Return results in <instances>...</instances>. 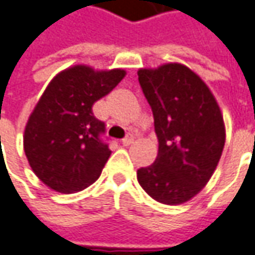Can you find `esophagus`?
Returning <instances> with one entry per match:
<instances>
[{
	"label": "esophagus",
	"mask_w": 255,
	"mask_h": 255,
	"mask_svg": "<svg viewBox=\"0 0 255 255\" xmlns=\"http://www.w3.org/2000/svg\"><path fill=\"white\" fill-rule=\"evenodd\" d=\"M132 142H134V138H132V137H127V138L123 139V145H124V147H128V145H131Z\"/></svg>",
	"instance_id": "1"
}]
</instances>
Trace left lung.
<instances>
[{
	"instance_id": "1",
	"label": "left lung",
	"mask_w": 255,
	"mask_h": 255,
	"mask_svg": "<svg viewBox=\"0 0 255 255\" xmlns=\"http://www.w3.org/2000/svg\"><path fill=\"white\" fill-rule=\"evenodd\" d=\"M154 116L158 155L137 171L151 198L177 205L198 194L216 170L226 142L224 121L205 83L183 64L138 70Z\"/></svg>"
}]
</instances>
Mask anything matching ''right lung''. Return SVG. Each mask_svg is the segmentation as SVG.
Masks as SVG:
<instances>
[{"label": "right lung", "instance_id": "right-lung-1", "mask_svg": "<svg viewBox=\"0 0 255 255\" xmlns=\"http://www.w3.org/2000/svg\"><path fill=\"white\" fill-rule=\"evenodd\" d=\"M124 70L94 71L75 65L52 78L28 118L24 151L35 175L58 193H77L98 180L111 155L106 124L93 113Z\"/></svg>", "mask_w": 255, "mask_h": 255}]
</instances>
